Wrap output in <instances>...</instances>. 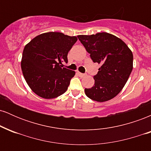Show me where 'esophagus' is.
<instances>
[{"label": "esophagus", "instance_id": "esophagus-1", "mask_svg": "<svg viewBox=\"0 0 151 151\" xmlns=\"http://www.w3.org/2000/svg\"><path fill=\"white\" fill-rule=\"evenodd\" d=\"M77 74L79 76V77H85V76H86L85 74H82V73H81V72H77Z\"/></svg>", "mask_w": 151, "mask_h": 151}]
</instances>
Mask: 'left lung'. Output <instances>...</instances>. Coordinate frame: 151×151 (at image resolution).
Listing matches in <instances>:
<instances>
[{"label": "left lung", "mask_w": 151, "mask_h": 151, "mask_svg": "<svg viewBox=\"0 0 151 151\" xmlns=\"http://www.w3.org/2000/svg\"><path fill=\"white\" fill-rule=\"evenodd\" d=\"M91 60L101 65L93 77L94 85L84 91L89 99L104 102L122 90L133 70V53L122 40L107 32L78 35Z\"/></svg>", "instance_id": "1"}]
</instances>
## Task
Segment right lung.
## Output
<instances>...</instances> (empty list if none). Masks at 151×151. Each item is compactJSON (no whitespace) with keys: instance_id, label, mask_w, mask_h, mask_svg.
I'll list each match as a JSON object with an SVG mask.
<instances>
[{"instance_id":"1","label":"right lung","mask_w":151,"mask_h":151,"mask_svg":"<svg viewBox=\"0 0 151 151\" xmlns=\"http://www.w3.org/2000/svg\"><path fill=\"white\" fill-rule=\"evenodd\" d=\"M77 41L75 36L49 32L36 36L25 46L22 72L27 84L37 96L50 99L67 91L75 72L60 64L67 62V54Z\"/></svg>"}]
</instances>
